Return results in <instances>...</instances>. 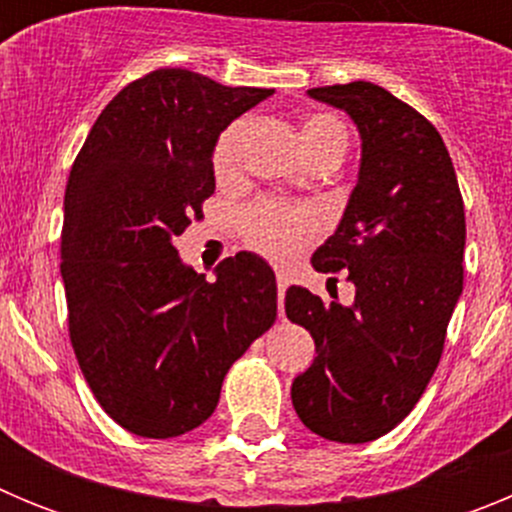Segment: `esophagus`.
<instances>
[{"instance_id": "esophagus-1", "label": "esophagus", "mask_w": 512, "mask_h": 512, "mask_svg": "<svg viewBox=\"0 0 512 512\" xmlns=\"http://www.w3.org/2000/svg\"><path fill=\"white\" fill-rule=\"evenodd\" d=\"M289 277L284 271H277V289H279V307H284V295H287Z\"/></svg>"}]
</instances>
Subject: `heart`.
Instances as JSON below:
<instances>
[{
    "instance_id": "b5f03b06",
    "label": "heart",
    "mask_w": 512,
    "mask_h": 512,
    "mask_svg": "<svg viewBox=\"0 0 512 512\" xmlns=\"http://www.w3.org/2000/svg\"><path fill=\"white\" fill-rule=\"evenodd\" d=\"M243 122H233L220 133L212 148V171L217 179L233 176L238 164V146H241ZM302 146L307 156L323 151V148H338L346 151V128L333 115H310L302 122ZM243 238L251 248L269 256L274 261H287L305 248L312 235L318 233V217L307 207H292L277 200H261L248 207L241 215Z\"/></svg>"
}]
</instances>
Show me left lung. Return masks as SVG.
Masks as SVG:
<instances>
[{
    "instance_id": "8db88e82",
    "label": "left lung",
    "mask_w": 512,
    "mask_h": 512,
    "mask_svg": "<svg viewBox=\"0 0 512 512\" xmlns=\"http://www.w3.org/2000/svg\"><path fill=\"white\" fill-rule=\"evenodd\" d=\"M356 122L359 182L336 233L312 253L323 274L346 271L351 305L289 287L284 310L310 330L315 361L292 382L312 433L366 443L390 433L425 392L464 287V202L431 122L372 81L307 89Z\"/></svg>"
}]
</instances>
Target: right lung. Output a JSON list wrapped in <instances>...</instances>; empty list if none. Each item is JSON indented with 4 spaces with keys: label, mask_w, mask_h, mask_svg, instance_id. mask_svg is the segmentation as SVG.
I'll use <instances>...</instances> for the list:
<instances>
[{
    "label": "right lung",
    "mask_w": 512,
    "mask_h": 512,
    "mask_svg": "<svg viewBox=\"0 0 512 512\" xmlns=\"http://www.w3.org/2000/svg\"><path fill=\"white\" fill-rule=\"evenodd\" d=\"M271 94L151 71L104 107L71 166L61 233L71 346L104 413L135 436L205 423L230 366L277 320V279L261 256L235 253L207 282L174 246L215 192L217 135Z\"/></svg>",
    "instance_id": "obj_1"
}]
</instances>
